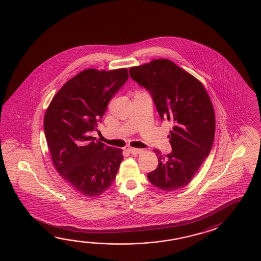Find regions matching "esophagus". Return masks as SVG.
Here are the masks:
<instances>
[{
  "mask_svg": "<svg viewBox=\"0 0 261 261\" xmlns=\"http://www.w3.org/2000/svg\"><path fill=\"white\" fill-rule=\"evenodd\" d=\"M128 151L131 153V154L136 155L139 154L141 152H143V149H136V148H129Z\"/></svg>",
  "mask_w": 261,
  "mask_h": 261,
  "instance_id": "obj_1",
  "label": "esophagus"
}]
</instances>
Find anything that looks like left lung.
Returning <instances> with one entry per match:
<instances>
[{
	"label": "left lung",
	"instance_id": "1",
	"mask_svg": "<svg viewBox=\"0 0 261 261\" xmlns=\"http://www.w3.org/2000/svg\"><path fill=\"white\" fill-rule=\"evenodd\" d=\"M130 76L152 96L162 120L174 126L168 135L172 152L154 149L158 166L148 174L160 190L174 192L188 185L213 146L216 119L202 83L169 59H154L129 69Z\"/></svg>",
	"mask_w": 261,
	"mask_h": 261
}]
</instances>
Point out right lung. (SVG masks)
<instances>
[{
    "instance_id": "obj_1",
    "label": "right lung",
    "mask_w": 261,
    "mask_h": 261,
    "mask_svg": "<svg viewBox=\"0 0 261 261\" xmlns=\"http://www.w3.org/2000/svg\"><path fill=\"white\" fill-rule=\"evenodd\" d=\"M127 69H87L55 95L44 114L43 129L54 166L85 196L96 197L112 186L123 156L90 136L97 131L107 106L128 79Z\"/></svg>"
}]
</instances>
